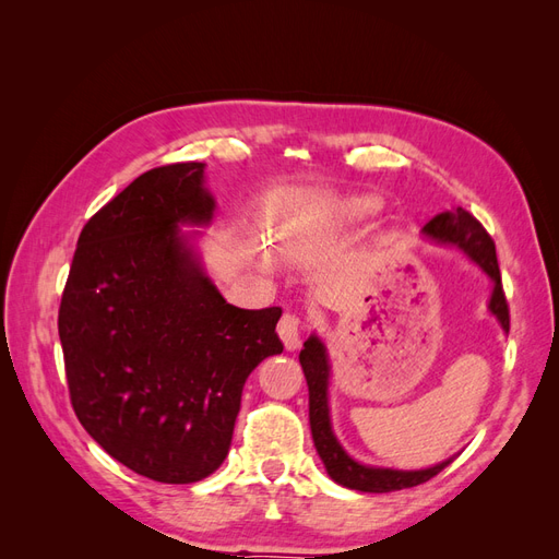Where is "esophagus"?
Segmentation results:
<instances>
[{
	"mask_svg": "<svg viewBox=\"0 0 559 559\" xmlns=\"http://www.w3.org/2000/svg\"><path fill=\"white\" fill-rule=\"evenodd\" d=\"M277 333H280V337H282L284 347L289 349V352H294V349L300 347V319H298L296 314L286 312V314L280 319Z\"/></svg>",
	"mask_w": 559,
	"mask_h": 559,
	"instance_id": "esophagus-1",
	"label": "esophagus"
}]
</instances>
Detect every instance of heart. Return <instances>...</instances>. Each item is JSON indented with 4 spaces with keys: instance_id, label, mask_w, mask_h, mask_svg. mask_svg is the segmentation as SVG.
Masks as SVG:
<instances>
[{
    "instance_id": "1",
    "label": "heart",
    "mask_w": 559,
    "mask_h": 559,
    "mask_svg": "<svg viewBox=\"0 0 559 559\" xmlns=\"http://www.w3.org/2000/svg\"><path fill=\"white\" fill-rule=\"evenodd\" d=\"M347 210L352 216H366L370 212H376V200L373 198H354V200H349Z\"/></svg>"
}]
</instances>
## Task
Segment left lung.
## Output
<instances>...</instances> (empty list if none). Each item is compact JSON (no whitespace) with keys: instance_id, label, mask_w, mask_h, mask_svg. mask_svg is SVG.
Here are the masks:
<instances>
[{"instance_id":"left-lung-1","label":"left lung","mask_w":559,"mask_h":559,"mask_svg":"<svg viewBox=\"0 0 559 559\" xmlns=\"http://www.w3.org/2000/svg\"><path fill=\"white\" fill-rule=\"evenodd\" d=\"M421 235L436 245H445L460 249L466 253L468 261L476 263L483 273L492 280V296H489L487 310L492 314L499 326L509 333L511 319H509V302L503 296L501 273L497 263V249L487 230L473 214L462 207H454L450 212L436 214L431 222L421 228ZM302 373H306L308 389H310V429L317 454L326 466L331 480L343 485L347 489H359V492H396V489L415 487L438 476L448 464L454 462V456H448L445 462L417 468V471H403V468H386V466H370L354 460V456L341 445L337 436L331 427V408H329V380H331V364L324 341L317 333H312L298 354Z\"/></svg>"}]
</instances>
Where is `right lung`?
<instances>
[{
  "mask_svg": "<svg viewBox=\"0 0 559 559\" xmlns=\"http://www.w3.org/2000/svg\"><path fill=\"white\" fill-rule=\"evenodd\" d=\"M216 202L205 163L154 167L83 226L58 314L74 413L116 462L186 485L224 464L242 386L282 354L280 308L218 294L195 238Z\"/></svg>",
  "mask_w": 559,
  "mask_h": 559,
  "instance_id": "1",
  "label": "right lung"
}]
</instances>
